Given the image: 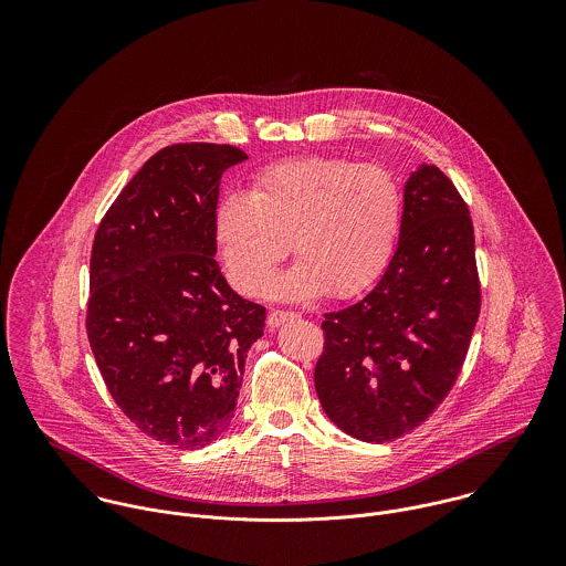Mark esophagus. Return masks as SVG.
<instances>
[{
    "mask_svg": "<svg viewBox=\"0 0 566 566\" xmlns=\"http://www.w3.org/2000/svg\"><path fill=\"white\" fill-rule=\"evenodd\" d=\"M296 314L294 312H281V310H274L268 314V324L274 328V326H281V324L290 323L294 321Z\"/></svg>",
    "mask_w": 566,
    "mask_h": 566,
    "instance_id": "esophagus-1",
    "label": "esophagus"
}]
</instances>
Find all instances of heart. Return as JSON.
<instances>
[{
  "label": "heart",
  "instance_id": "b5f03b06",
  "mask_svg": "<svg viewBox=\"0 0 566 566\" xmlns=\"http://www.w3.org/2000/svg\"><path fill=\"white\" fill-rule=\"evenodd\" d=\"M401 209V189L388 167L305 157L261 169L250 193H227L213 229L227 272L243 294H259L294 243L301 261L272 285V294L348 298L386 270Z\"/></svg>",
  "mask_w": 566,
  "mask_h": 566
}]
</instances>
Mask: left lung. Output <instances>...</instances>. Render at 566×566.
<instances>
[{"label":"left lung","mask_w":566,"mask_h":566,"mask_svg":"<svg viewBox=\"0 0 566 566\" xmlns=\"http://www.w3.org/2000/svg\"><path fill=\"white\" fill-rule=\"evenodd\" d=\"M397 250L355 305L324 314L314 381L326 416L364 442L424 422L453 388L480 318L469 207L436 165L407 178Z\"/></svg>","instance_id":"8db88e82"}]
</instances>
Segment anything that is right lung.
<instances>
[{
  "mask_svg": "<svg viewBox=\"0 0 566 566\" xmlns=\"http://www.w3.org/2000/svg\"><path fill=\"white\" fill-rule=\"evenodd\" d=\"M245 153L174 144L144 163L102 218L86 335L119 409L174 449L218 440L242 388L265 307L235 294L216 261L220 178Z\"/></svg>",
  "mask_w": 566,
  "mask_h": 566,
  "instance_id": "right-lung-1",
  "label": "right lung"
}]
</instances>
